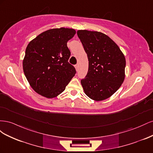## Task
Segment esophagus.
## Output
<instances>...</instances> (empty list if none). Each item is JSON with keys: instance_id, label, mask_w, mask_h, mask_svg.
Masks as SVG:
<instances>
[{"instance_id": "34e87169", "label": "esophagus", "mask_w": 153, "mask_h": 153, "mask_svg": "<svg viewBox=\"0 0 153 153\" xmlns=\"http://www.w3.org/2000/svg\"><path fill=\"white\" fill-rule=\"evenodd\" d=\"M75 69H76V71H78V64H76V65H75Z\"/></svg>"}]
</instances>
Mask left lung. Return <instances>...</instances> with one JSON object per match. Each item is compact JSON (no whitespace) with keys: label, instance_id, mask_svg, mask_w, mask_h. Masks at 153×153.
Returning <instances> with one entry per match:
<instances>
[{"label":"left lung","instance_id":"1","mask_svg":"<svg viewBox=\"0 0 153 153\" xmlns=\"http://www.w3.org/2000/svg\"><path fill=\"white\" fill-rule=\"evenodd\" d=\"M77 35L89 61L87 74L81 80L83 89L92 100L107 99L124 80V55L117 45L102 32L78 30Z\"/></svg>","mask_w":153,"mask_h":153}]
</instances>
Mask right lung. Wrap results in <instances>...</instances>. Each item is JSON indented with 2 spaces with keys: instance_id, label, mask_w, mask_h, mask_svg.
Instances as JSON below:
<instances>
[{
  "instance_id": "right-lung-1",
  "label": "right lung",
  "mask_w": 153,
  "mask_h": 153,
  "mask_svg": "<svg viewBox=\"0 0 153 153\" xmlns=\"http://www.w3.org/2000/svg\"><path fill=\"white\" fill-rule=\"evenodd\" d=\"M75 34L73 29H49L27 45L23 69L32 89L41 96L57 97L75 76V69L68 62L70 51L67 43Z\"/></svg>"
}]
</instances>
